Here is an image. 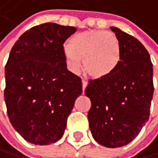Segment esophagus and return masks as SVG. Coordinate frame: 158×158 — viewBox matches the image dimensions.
Listing matches in <instances>:
<instances>
[{
    "mask_svg": "<svg viewBox=\"0 0 158 158\" xmlns=\"http://www.w3.org/2000/svg\"><path fill=\"white\" fill-rule=\"evenodd\" d=\"M86 86H87V81H82V91H83V92H84V90H85Z\"/></svg>",
    "mask_w": 158,
    "mask_h": 158,
    "instance_id": "1",
    "label": "esophagus"
}]
</instances>
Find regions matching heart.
<instances>
[{
	"mask_svg": "<svg viewBox=\"0 0 158 158\" xmlns=\"http://www.w3.org/2000/svg\"><path fill=\"white\" fill-rule=\"evenodd\" d=\"M65 55L71 70L77 71L82 61L84 72L91 77L105 78L119 65V40L112 32L84 31L71 39L65 48Z\"/></svg>",
	"mask_w": 158,
	"mask_h": 158,
	"instance_id": "b5f03b06",
	"label": "heart"
}]
</instances>
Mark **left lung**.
Returning <instances> with one entry per match:
<instances>
[{
  "label": "left lung",
  "mask_w": 158,
  "mask_h": 158,
  "mask_svg": "<svg viewBox=\"0 0 158 158\" xmlns=\"http://www.w3.org/2000/svg\"><path fill=\"white\" fill-rule=\"evenodd\" d=\"M111 29L119 40V65L111 76L90 80L84 93L91 101L88 122L94 140L118 148L136 138L149 120L153 70L149 52L137 39Z\"/></svg>",
  "instance_id": "1"
}]
</instances>
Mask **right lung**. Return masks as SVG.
<instances>
[{
    "label": "right lung",
    "mask_w": 158,
    "mask_h": 158,
    "mask_svg": "<svg viewBox=\"0 0 158 158\" xmlns=\"http://www.w3.org/2000/svg\"><path fill=\"white\" fill-rule=\"evenodd\" d=\"M75 27L44 23L14 44L5 68V101L10 123L27 142L49 145L61 139L81 78L67 69L64 43Z\"/></svg>",
    "instance_id": "1"
}]
</instances>
